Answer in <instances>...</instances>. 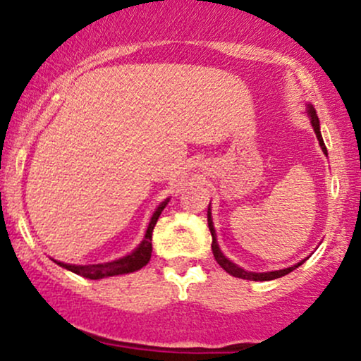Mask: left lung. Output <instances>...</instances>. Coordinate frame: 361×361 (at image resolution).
<instances>
[{
  "label": "left lung",
  "instance_id": "1",
  "mask_svg": "<svg viewBox=\"0 0 361 361\" xmlns=\"http://www.w3.org/2000/svg\"><path fill=\"white\" fill-rule=\"evenodd\" d=\"M305 114H307V117L310 120V126H312L314 132H316V137L319 140V146H321L322 152L327 156V149H326V144L324 140H322V135H321V123H319V118H317V114L316 110H314L312 105H307V110H305ZM210 205H209V210H207V222H209V229H210V234H212V252H214V258L217 261L219 264L226 270L229 275L233 276H238V279H243V280H252V281H268V280H275V279H280V276H285L288 275L290 271H293L295 268H299L302 263H304L305 259L299 261L297 264H293V267H288V268H281V270H275V271H263V273H258V271H247L244 270V268L239 267V264H235L231 261L229 258H226L224 256V252L221 251V247H219V243H217V234H215V227H214V221H212V212H210Z\"/></svg>",
  "mask_w": 361,
  "mask_h": 361
}]
</instances>
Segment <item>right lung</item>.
<instances>
[{"mask_svg": "<svg viewBox=\"0 0 361 361\" xmlns=\"http://www.w3.org/2000/svg\"><path fill=\"white\" fill-rule=\"evenodd\" d=\"M169 198L164 202H161L159 205L156 207V210L151 215V221H149V226L146 229V234H144V239L140 244L135 247L134 251H130L128 255L122 256V258L106 261V263H98V264H69L62 263V261H56L57 264L66 270L76 273V275L85 276V279L90 280H100V279H109V276H117V275H126V273H134L140 270L142 267H146L151 259L152 252V231H154V226L159 219L161 212L164 210V207L168 205Z\"/></svg>", "mask_w": 361, "mask_h": 361, "instance_id": "right-lung-1", "label": "right lung"}]
</instances>
